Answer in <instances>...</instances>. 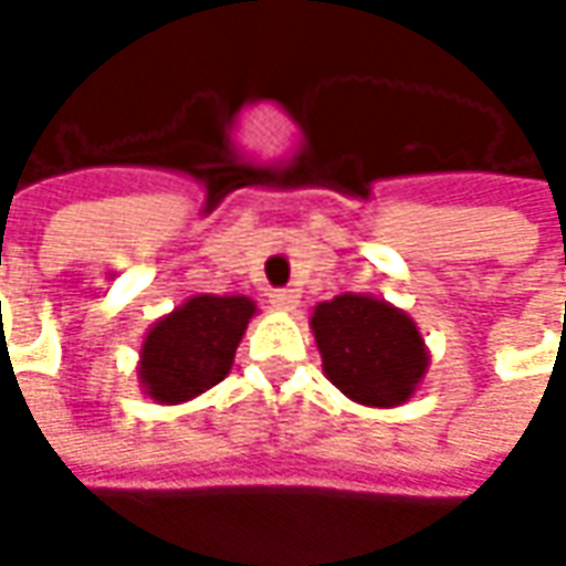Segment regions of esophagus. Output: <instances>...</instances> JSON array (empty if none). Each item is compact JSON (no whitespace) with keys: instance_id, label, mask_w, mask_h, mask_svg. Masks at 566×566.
Listing matches in <instances>:
<instances>
[{"instance_id":"obj_1","label":"esophagus","mask_w":566,"mask_h":566,"mask_svg":"<svg viewBox=\"0 0 566 566\" xmlns=\"http://www.w3.org/2000/svg\"><path fill=\"white\" fill-rule=\"evenodd\" d=\"M271 305L280 312H293L298 305V293L295 290H271Z\"/></svg>"}]
</instances>
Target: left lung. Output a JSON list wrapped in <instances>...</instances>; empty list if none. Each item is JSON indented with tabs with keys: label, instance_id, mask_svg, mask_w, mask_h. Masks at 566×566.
I'll return each instance as SVG.
<instances>
[{
	"label": "left lung",
	"instance_id": "obj_1",
	"mask_svg": "<svg viewBox=\"0 0 566 566\" xmlns=\"http://www.w3.org/2000/svg\"><path fill=\"white\" fill-rule=\"evenodd\" d=\"M327 380L361 406H402L428 371L416 321L375 295L343 293L312 312Z\"/></svg>",
	"mask_w": 566,
	"mask_h": 566
}]
</instances>
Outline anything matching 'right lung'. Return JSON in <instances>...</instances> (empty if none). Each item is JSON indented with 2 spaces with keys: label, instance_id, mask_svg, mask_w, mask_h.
Listing matches in <instances>:
<instances>
[{
  "label": "right lung",
  "instance_id": "right-lung-1",
  "mask_svg": "<svg viewBox=\"0 0 566 566\" xmlns=\"http://www.w3.org/2000/svg\"><path fill=\"white\" fill-rule=\"evenodd\" d=\"M254 312V302L245 295L205 293L160 317L142 343L138 378L144 394L176 406L220 384Z\"/></svg>",
  "mask_w": 566,
  "mask_h": 566
}]
</instances>
